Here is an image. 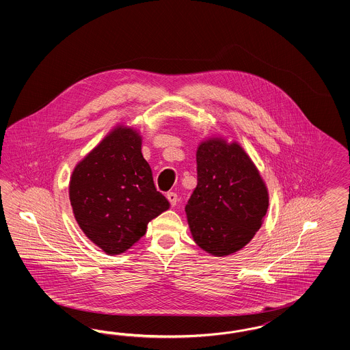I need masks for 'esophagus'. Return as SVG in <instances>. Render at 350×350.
Segmentation results:
<instances>
[{
    "instance_id": "obj_1",
    "label": "esophagus",
    "mask_w": 350,
    "mask_h": 350,
    "mask_svg": "<svg viewBox=\"0 0 350 350\" xmlns=\"http://www.w3.org/2000/svg\"><path fill=\"white\" fill-rule=\"evenodd\" d=\"M167 200L170 202V204H172V206H176V204H177L178 197H177V194H176L174 191H169L167 194Z\"/></svg>"
}]
</instances>
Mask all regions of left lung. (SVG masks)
<instances>
[{
	"label": "left lung",
	"instance_id": "obj_1",
	"mask_svg": "<svg viewBox=\"0 0 350 350\" xmlns=\"http://www.w3.org/2000/svg\"><path fill=\"white\" fill-rule=\"evenodd\" d=\"M198 183L185 207L194 241L214 256H227L247 245L267 215L265 183L237 143L221 139L197 150Z\"/></svg>",
	"mask_w": 350,
	"mask_h": 350
}]
</instances>
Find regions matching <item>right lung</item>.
I'll return each mask as SVG.
<instances>
[{
  "instance_id": "1",
  "label": "right lung",
  "mask_w": 350,
  "mask_h": 350,
  "mask_svg": "<svg viewBox=\"0 0 350 350\" xmlns=\"http://www.w3.org/2000/svg\"><path fill=\"white\" fill-rule=\"evenodd\" d=\"M69 198L83 233L109 254L131 248L147 224L169 208L157 191L142 139L118 127L75 167Z\"/></svg>"
}]
</instances>
